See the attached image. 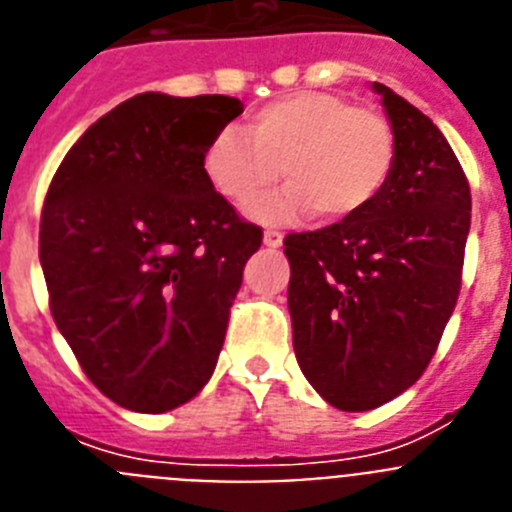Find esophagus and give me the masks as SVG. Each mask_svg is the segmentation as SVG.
I'll use <instances>...</instances> for the list:
<instances>
[{"label":"esophagus","instance_id":"obj_1","mask_svg":"<svg viewBox=\"0 0 512 512\" xmlns=\"http://www.w3.org/2000/svg\"><path fill=\"white\" fill-rule=\"evenodd\" d=\"M282 241H284V235L279 233V230H266V233H264V246L279 248V246H282Z\"/></svg>","mask_w":512,"mask_h":512}]
</instances>
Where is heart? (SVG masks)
<instances>
[{
	"instance_id": "1",
	"label": "heart",
	"mask_w": 512,
	"mask_h": 512,
	"mask_svg": "<svg viewBox=\"0 0 512 512\" xmlns=\"http://www.w3.org/2000/svg\"><path fill=\"white\" fill-rule=\"evenodd\" d=\"M397 138L372 107L333 92H295L253 112L246 135L217 130L202 151L207 182L238 207L264 200L282 179L289 189L253 215L279 223L312 212L346 223L382 197L395 171Z\"/></svg>"
}]
</instances>
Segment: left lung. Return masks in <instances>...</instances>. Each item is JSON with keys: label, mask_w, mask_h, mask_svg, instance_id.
Listing matches in <instances>:
<instances>
[{"label": "left lung", "mask_w": 512, "mask_h": 512, "mask_svg": "<svg viewBox=\"0 0 512 512\" xmlns=\"http://www.w3.org/2000/svg\"><path fill=\"white\" fill-rule=\"evenodd\" d=\"M397 138L392 179L354 220L284 238L292 343L307 382L361 413L413 387L456 307L472 194L449 140L379 81Z\"/></svg>", "instance_id": "left-lung-1"}]
</instances>
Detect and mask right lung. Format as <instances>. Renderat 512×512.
I'll use <instances>...</instances> for the list:
<instances>
[{
	"label": "right lung",
	"instance_id": "right-lung-1",
	"mask_svg": "<svg viewBox=\"0 0 512 512\" xmlns=\"http://www.w3.org/2000/svg\"><path fill=\"white\" fill-rule=\"evenodd\" d=\"M241 112L225 94H135L89 125L45 194L53 320L120 408L174 410L215 372L261 228L212 189L202 151Z\"/></svg>",
	"mask_w": 512,
	"mask_h": 512
}]
</instances>
